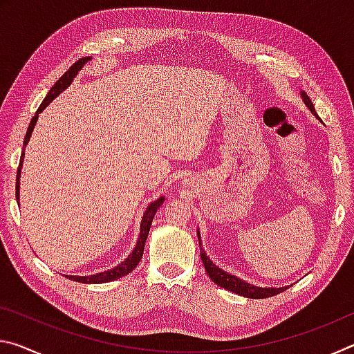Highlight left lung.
<instances>
[{
    "label": "left lung",
    "mask_w": 354,
    "mask_h": 354,
    "mask_svg": "<svg viewBox=\"0 0 354 354\" xmlns=\"http://www.w3.org/2000/svg\"><path fill=\"white\" fill-rule=\"evenodd\" d=\"M301 95V98L304 101V104H306L308 109L313 112V115L319 118L317 115V112L314 109V104L310 98L306 95V92H299ZM196 236H198V242H200V254H201V261L205 263V270L209 274V278H211L215 284L223 287V289L230 290L232 293H237V295H242L245 298H254V299H261V298H268V297H273V295H278V293L284 292L286 289H289L290 286H284V287H259V286H254V284H250L247 281H243L241 278L234 277V274L225 272L223 268H220L215 266V263L211 261V257L206 254L205 248L201 247V234L200 231H196Z\"/></svg>",
    "instance_id": "8db88e82"
}]
</instances>
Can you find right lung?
<instances>
[{
    "label": "right lung",
    "mask_w": 354,
    "mask_h": 354,
    "mask_svg": "<svg viewBox=\"0 0 354 354\" xmlns=\"http://www.w3.org/2000/svg\"><path fill=\"white\" fill-rule=\"evenodd\" d=\"M91 59H92L91 56L80 59V61H76L67 71H65V73L61 77H59L55 86L51 87V91L48 92L45 100L41 101V104L39 106L37 112H35V115L32 117L31 123H29L26 136H25V142H23V151H21V158H20V165H19V170H17L15 196H17V203H19V206H20V178H21L23 159H25V147L29 143V139H31L34 127H35V123H37V120H39V113L44 111L53 100L59 97V95H61L65 91V88H68L70 84L73 82V80L76 77V75L80 73V70L88 61H91ZM164 201H165V196L162 195V196H159L158 200L149 203L148 207L145 209V212H143V217H142V221H140V234H139V239H137V242L134 245V250L131 251V253L127 257H124V261L120 262L117 267H112V268H109V270L100 272L97 274H87V277H75V274H65V277L73 279V281H77V283H84V284H103V283H111V281H115V279L122 278V277H127L128 273L134 270V268L137 267V263H139L140 259H142L143 248H145V242H147L149 227H151L156 212H158V209L160 206H162Z\"/></svg>",
    "instance_id": "obj_1"
}]
</instances>
